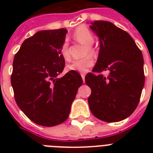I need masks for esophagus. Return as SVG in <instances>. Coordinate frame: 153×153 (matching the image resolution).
Returning <instances> with one entry per match:
<instances>
[{
    "label": "esophagus",
    "mask_w": 153,
    "mask_h": 153,
    "mask_svg": "<svg viewBox=\"0 0 153 153\" xmlns=\"http://www.w3.org/2000/svg\"><path fill=\"white\" fill-rule=\"evenodd\" d=\"M81 76L82 78V80H83V82H85V74L84 73H81Z\"/></svg>",
    "instance_id": "esophagus-1"
}]
</instances>
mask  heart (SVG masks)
Listing matches in <instances>:
<instances>
[{
	"label": "heart",
	"mask_w": 153,
	"mask_h": 153,
	"mask_svg": "<svg viewBox=\"0 0 153 153\" xmlns=\"http://www.w3.org/2000/svg\"><path fill=\"white\" fill-rule=\"evenodd\" d=\"M73 37L76 41L86 46L84 51V56L86 57L81 59L74 60L71 63L67 65V69L72 71L86 72L94 65L93 59L89 55L95 56L96 55L95 49L93 47L94 36L88 27L86 26H80L75 29L73 33ZM60 55L65 61H69L71 59L69 44L67 41L63 42L60 48Z\"/></svg>",
	"instance_id": "heart-1"
}]
</instances>
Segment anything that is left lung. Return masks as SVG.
I'll list each match as a JSON object with an SVG mask.
<instances>
[{
    "label": "left lung",
    "instance_id": "1",
    "mask_svg": "<svg viewBox=\"0 0 153 153\" xmlns=\"http://www.w3.org/2000/svg\"><path fill=\"white\" fill-rule=\"evenodd\" d=\"M91 28L99 37L100 51L95 67L85 82L91 89L88 103L101 121L116 122L130 116L137 106L145 84L141 51L128 32L108 21L96 20ZM109 70L105 77L100 73Z\"/></svg>",
    "mask_w": 153,
    "mask_h": 153
}]
</instances>
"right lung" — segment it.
<instances>
[{"label": "right lung", "mask_w": 153, "mask_h": 153, "mask_svg": "<svg viewBox=\"0 0 153 153\" xmlns=\"http://www.w3.org/2000/svg\"><path fill=\"white\" fill-rule=\"evenodd\" d=\"M66 28L39 31L23 42L14 56L11 84L16 104L28 118L47 127L62 123L82 79L77 71L57 76L64 69L60 48Z\"/></svg>", "instance_id": "obj_1"}]
</instances>
